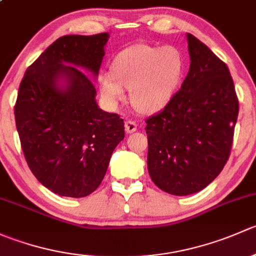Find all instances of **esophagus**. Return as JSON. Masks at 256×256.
Here are the masks:
<instances>
[{
	"mask_svg": "<svg viewBox=\"0 0 256 256\" xmlns=\"http://www.w3.org/2000/svg\"><path fill=\"white\" fill-rule=\"evenodd\" d=\"M138 130V124L132 120H128L125 122V131L128 134H132Z\"/></svg>",
	"mask_w": 256,
	"mask_h": 256,
	"instance_id": "34e87169",
	"label": "esophagus"
}]
</instances>
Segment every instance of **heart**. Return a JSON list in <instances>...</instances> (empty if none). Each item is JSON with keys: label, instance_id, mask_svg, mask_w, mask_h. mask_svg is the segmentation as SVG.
Instances as JSON below:
<instances>
[{"label": "heart", "instance_id": "b5f03b06", "mask_svg": "<svg viewBox=\"0 0 256 256\" xmlns=\"http://www.w3.org/2000/svg\"><path fill=\"white\" fill-rule=\"evenodd\" d=\"M183 73V59L172 46L140 44L120 52L112 64V73L98 76L102 96L110 105L125 99L130 89L134 106L141 112L164 109L176 92Z\"/></svg>", "mask_w": 256, "mask_h": 256}]
</instances>
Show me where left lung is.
<instances>
[{
	"mask_svg": "<svg viewBox=\"0 0 256 256\" xmlns=\"http://www.w3.org/2000/svg\"><path fill=\"white\" fill-rule=\"evenodd\" d=\"M187 42V76L144 128L150 177L174 196L200 192L218 177L229 158L239 112L226 64L190 33Z\"/></svg>",
	"mask_w": 256,
	"mask_h": 256,
	"instance_id": "8db88e82",
	"label": "left lung"
}]
</instances>
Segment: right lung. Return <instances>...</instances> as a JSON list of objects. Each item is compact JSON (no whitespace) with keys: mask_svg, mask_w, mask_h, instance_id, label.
<instances>
[{"mask_svg":"<svg viewBox=\"0 0 256 256\" xmlns=\"http://www.w3.org/2000/svg\"><path fill=\"white\" fill-rule=\"evenodd\" d=\"M109 33L64 36L26 70L14 118L26 161L53 193L82 198L106 174L115 147L125 138L124 120L102 112L98 78Z\"/></svg>","mask_w":256,"mask_h":256,"instance_id":"obj_1","label":"right lung"}]
</instances>
